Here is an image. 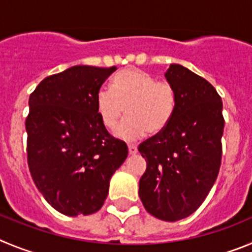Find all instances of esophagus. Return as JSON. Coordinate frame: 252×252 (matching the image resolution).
<instances>
[{
  "mask_svg": "<svg viewBox=\"0 0 252 252\" xmlns=\"http://www.w3.org/2000/svg\"><path fill=\"white\" fill-rule=\"evenodd\" d=\"M128 151L130 156H134L137 153V146L135 144H128Z\"/></svg>",
  "mask_w": 252,
  "mask_h": 252,
  "instance_id": "obj_1",
  "label": "esophagus"
}]
</instances>
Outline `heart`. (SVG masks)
<instances>
[{
  "instance_id": "1",
  "label": "heart",
  "mask_w": 252,
  "mask_h": 252,
  "mask_svg": "<svg viewBox=\"0 0 252 252\" xmlns=\"http://www.w3.org/2000/svg\"><path fill=\"white\" fill-rule=\"evenodd\" d=\"M176 89L168 81L139 69H124L115 74L110 88L96 94V112L101 123L114 131L124 113L128 117L118 130L126 139H137L148 131L158 134L171 123L176 113Z\"/></svg>"
}]
</instances>
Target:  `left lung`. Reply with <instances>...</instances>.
Here are the masks:
<instances>
[{"label": "left lung", "mask_w": 252, "mask_h": 252, "mask_svg": "<svg viewBox=\"0 0 252 252\" xmlns=\"http://www.w3.org/2000/svg\"><path fill=\"white\" fill-rule=\"evenodd\" d=\"M165 78L177 94L176 113L163 131L138 147L147 160L139 197L152 216L178 221L202 205L219 176L225 119L219 93L178 64Z\"/></svg>", "instance_id": "left-lung-1"}]
</instances>
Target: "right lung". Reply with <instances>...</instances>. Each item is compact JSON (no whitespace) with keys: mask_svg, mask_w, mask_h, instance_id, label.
<instances>
[{"mask_svg":"<svg viewBox=\"0 0 252 252\" xmlns=\"http://www.w3.org/2000/svg\"><path fill=\"white\" fill-rule=\"evenodd\" d=\"M117 67L76 65L45 78L31 93L27 164L38 191L66 216L104 205L109 181L128 156L96 112V94Z\"/></svg>","mask_w":252,"mask_h":252,"instance_id":"add662e5","label":"right lung"}]
</instances>
